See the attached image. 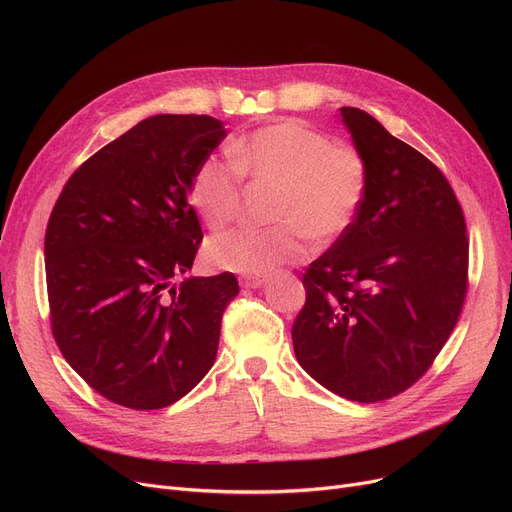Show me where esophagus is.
<instances>
[{
	"instance_id": "1",
	"label": "esophagus",
	"mask_w": 512,
	"mask_h": 512,
	"mask_svg": "<svg viewBox=\"0 0 512 512\" xmlns=\"http://www.w3.org/2000/svg\"><path fill=\"white\" fill-rule=\"evenodd\" d=\"M238 282H240V286H242V288H259V286H263L265 278L245 274V276H240V278H238Z\"/></svg>"
}]
</instances>
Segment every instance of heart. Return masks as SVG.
<instances>
[{
    "mask_svg": "<svg viewBox=\"0 0 512 512\" xmlns=\"http://www.w3.org/2000/svg\"><path fill=\"white\" fill-rule=\"evenodd\" d=\"M232 166L205 159L191 180V205L211 230H222L240 211V176L272 184L265 228H236L213 236L205 255L211 265L236 274H265L307 255L309 236L330 242L353 226L367 197L369 166L351 145L301 120L257 128L232 143Z\"/></svg>",
    "mask_w": 512,
    "mask_h": 512,
    "instance_id": "1",
    "label": "heart"
}]
</instances>
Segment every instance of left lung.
Returning a JSON list of instances; mask_svg holds the SVG:
<instances>
[{
	"instance_id": "left-lung-1",
	"label": "left lung",
	"mask_w": 512,
	"mask_h": 512,
	"mask_svg": "<svg viewBox=\"0 0 512 512\" xmlns=\"http://www.w3.org/2000/svg\"><path fill=\"white\" fill-rule=\"evenodd\" d=\"M342 122L369 166L367 197L334 245L303 274L294 355L330 392L378 402L432 367L459 321L469 272L465 215L423 153L363 110Z\"/></svg>"
}]
</instances>
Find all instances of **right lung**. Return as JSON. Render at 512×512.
Listing matches in <instances>:
<instances>
[{"label": "right lung", "instance_id": "1", "mask_svg": "<svg viewBox=\"0 0 512 512\" xmlns=\"http://www.w3.org/2000/svg\"><path fill=\"white\" fill-rule=\"evenodd\" d=\"M224 137L211 116H151L91 155L53 205L51 332L70 367L116 405L170 407L218 355L234 274L174 280L203 240L188 203L193 174Z\"/></svg>", "mask_w": 512, "mask_h": 512}]
</instances>
